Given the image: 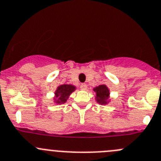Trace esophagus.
Instances as JSON below:
<instances>
[{"mask_svg": "<svg viewBox=\"0 0 161 161\" xmlns=\"http://www.w3.org/2000/svg\"><path fill=\"white\" fill-rule=\"evenodd\" d=\"M80 88H81V90H87L88 85H87L86 84H81V85H80Z\"/></svg>", "mask_w": 161, "mask_h": 161, "instance_id": "obj_1", "label": "esophagus"}]
</instances>
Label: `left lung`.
<instances>
[{"label":"left lung","mask_w":161,"mask_h":161,"mask_svg":"<svg viewBox=\"0 0 161 161\" xmlns=\"http://www.w3.org/2000/svg\"><path fill=\"white\" fill-rule=\"evenodd\" d=\"M95 92V100L98 104L105 105L110 102V90L106 85H101L93 88Z\"/></svg>","instance_id":"left-lung-1"}]
</instances>
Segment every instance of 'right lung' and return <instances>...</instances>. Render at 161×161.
Wrapping results in <instances>:
<instances>
[{
	"mask_svg": "<svg viewBox=\"0 0 161 161\" xmlns=\"http://www.w3.org/2000/svg\"><path fill=\"white\" fill-rule=\"evenodd\" d=\"M76 89V86L73 85H59L54 92L53 102L57 104H63L66 103L70 95Z\"/></svg>",
	"mask_w": 161,
	"mask_h": 161,
	"instance_id": "obj_1",
	"label": "right lung"
}]
</instances>
